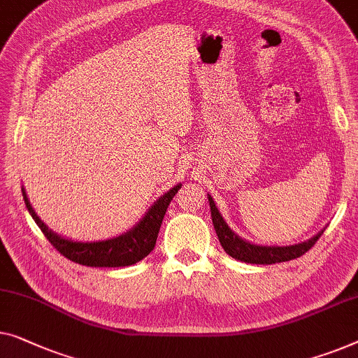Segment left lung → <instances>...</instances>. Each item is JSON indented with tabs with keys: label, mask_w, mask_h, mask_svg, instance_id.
Listing matches in <instances>:
<instances>
[{
	"label": "left lung",
	"mask_w": 358,
	"mask_h": 358,
	"mask_svg": "<svg viewBox=\"0 0 358 358\" xmlns=\"http://www.w3.org/2000/svg\"><path fill=\"white\" fill-rule=\"evenodd\" d=\"M208 203L211 210V220H213L215 231L217 234V239H220L222 248L227 255H231L236 260L243 262V263H253V265H273V263H281V262H289L294 260V258L302 257L305 252H308L310 248L315 245L323 231H320L317 236H313L312 239L294 243V245H258V243L248 242L242 239L241 236H237L234 231L227 226L224 217L221 216L220 210L215 203L213 196L208 194Z\"/></svg>",
	"instance_id": "1"
}]
</instances>
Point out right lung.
<instances>
[{
	"instance_id": "right-lung-1",
	"label": "right lung",
	"mask_w": 358,
	"mask_h": 358,
	"mask_svg": "<svg viewBox=\"0 0 358 358\" xmlns=\"http://www.w3.org/2000/svg\"><path fill=\"white\" fill-rule=\"evenodd\" d=\"M180 185H174L169 189L166 194H163L155 203L150 206L147 213L137 222L132 229L124 232L121 236L113 237V239L106 241H96V242H82V241H72L66 239V237L59 236L58 232L51 231L40 216L35 213V210L30 205L29 196L25 194V189L22 185V196L27 206L29 213L32 215L34 221L43 232L46 239L51 242L56 250L61 255H64L69 260L79 263V265L85 266H95V268H119V266H129L134 263L141 262L142 258L148 255L155 248L157 243V237L162 227L163 217L166 215V210L169 206V201L173 196L178 194Z\"/></svg>"
}]
</instances>
